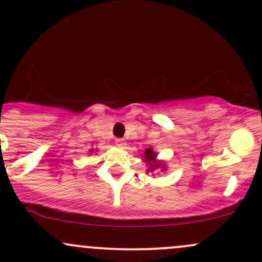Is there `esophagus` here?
<instances>
[{
    "label": "esophagus",
    "instance_id": "esophagus-1",
    "mask_svg": "<svg viewBox=\"0 0 262 262\" xmlns=\"http://www.w3.org/2000/svg\"><path fill=\"white\" fill-rule=\"evenodd\" d=\"M115 145H117L118 148H124V145H125V142H124V139H122V138L115 139Z\"/></svg>",
    "mask_w": 262,
    "mask_h": 262
}]
</instances>
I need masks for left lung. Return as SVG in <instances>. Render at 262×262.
<instances>
[{"label":"left lung","instance_id":"8db88e82","mask_svg":"<svg viewBox=\"0 0 262 262\" xmlns=\"http://www.w3.org/2000/svg\"><path fill=\"white\" fill-rule=\"evenodd\" d=\"M157 156H158V153L154 152L152 148H147V149H145L144 156H143V159H144V162L147 163V166H148L147 173H149V172L154 173V172H157V170L166 172L167 170L166 163L162 161H159V159H157Z\"/></svg>","mask_w":262,"mask_h":262}]
</instances>
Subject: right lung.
Listing matches in <instances>:
<instances>
[{
  "label": "right lung",
  "instance_id": "right-lung-1",
  "mask_svg": "<svg viewBox=\"0 0 262 262\" xmlns=\"http://www.w3.org/2000/svg\"><path fill=\"white\" fill-rule=\"evenodd\" d=\"M90 152H93V149H90Z\"/></svg>",
  "mask_w": 262,
  "mask_h": 262
}]
</instances>
